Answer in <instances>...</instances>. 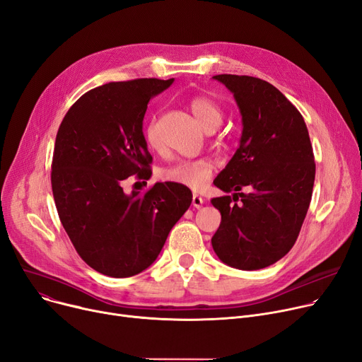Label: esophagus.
Wrapping results in <instances>:
<instances>
[{
    "label": "esophagus",
    "mask_w": 362,
    "mask_h": 362,
    "mask_svg": "<svg viewBox=\"0 0 362 362\" xmlns=\"http://www.w3.org/2000/svg\"><path fill=\"white\" fill-rule=\"evenodd\" d=\"M204 202H205L204 198H201L199 195L194 194V197H192V205H194L195 208H201V206L204 205Z\"/></svg>",
    "instance_id": "1"
}]
</instances>
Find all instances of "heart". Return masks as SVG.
I'll return each mask as SVG.
<instances>
[{
  "label": "heart",
  "instance_id": "b5f03b06",
  "mask_svg": "<svg viewBox=\"0 0 362 362\" xmlns=\"http://www.w3.org/2000/svg\"><path fill=\"white\" fill-rule=\"evenodd\" d=\"M189 107H191L194 116L205 130L220 126L223 120V112L218 104H216L213 100L206 97H195L189 103ZM145 141L152 149H157L160 146V135L156 119H151L145 127ZM213 168L214 161L210 158L185 160L163 168L161 179L199 191L210 180Z\"/></svg>",
  "mask_w": 362,
  "mask_h": 362
}]
</instances>
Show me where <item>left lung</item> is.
I'll return each instance as SVG.
<instances>
[{
    "mask_svg": "<svg viewBox=\"0 0 362 362\" xmlns=\"http://www.w3.org/2000/svg\"><path fill=\"white\" fill-rule=\"evenodd\" d=\"M242 116V136L214 185L221 223L211 243L217 257L239 270H259L295 245L313 197L314 152L296 107L272 83L252 76L217 74ZM252 187L250 194L239 193Z\"/></svg>",
    "mask_w": 362,
    "mask_h": 362,
    "instance_id": "1",
    "label": "left lung"
}]
</instances>
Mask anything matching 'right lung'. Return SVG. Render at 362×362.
<instances>
[{"mask_svg": "<svg viewBox=\"0 0 362 362\" xmlns=\"http://www.w3.org/2000/svg\"><path fill=\"white\" fill-rule=\"evenodd\" d=\"M175 79L110 82L88 90L57 132L51 185L74 250L101 274L135 276L154 262L192 202L189 187L156 183L124 194L123 180L151 175L142 132L148 103Z\"/></svg>", "mask_w": 362, "mask_h": 362, "instance_id": "obj_1", "label": "right lung"}]
</instances>
